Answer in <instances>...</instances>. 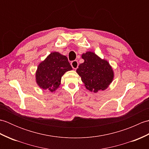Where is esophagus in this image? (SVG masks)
Masks as SVG:
<instances>
[{"label":"esophagus","mask_w":149,"mask_h":149,"mask_svg":"<svg viewBox=\"0 0 149 149\" xmlns=\"http://www.w3.org/2000/svg\"><path fill=\"white\" fill-rule=\"evenodd\" d=\"M71 66H72V68L74 69H77L78 68L79 66V63L77 61V60H74L71 62Z\"/></svg>","instance_id":"esophagus-1"}]
</instances>
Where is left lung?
<instances>
[{"label":"left lung","mask_w":149,"mask_h":149,"mask_svg":"<svg viewBox=\"0 0 149 149\" xmlns=\"http://www.w3.org/2000/svg\"><path fill=\"white\" fill-rule=\"evenodd\" d=\"M84 61L79 66L77 73L88 90L96 93L104 90L111 83L114 74L109 63L95 54L87 52L82 55Z\"/></svg>","instance_id":"8db88e82"}]
</instances>
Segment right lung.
Here are the masks:
<instances>
[{"mask_svg":"<svg viewBox=\"0 0 149 149\" xmlns=\"http://www.w3.org/2000/svg\"><path fill=\"white\" fill-rule=\"evenodd\" d=\"M72 68L68 58L57 52H54L38 65L36 73L38 85L43 90L51 92L55 91L61 84V77Z\"/></svg>","mask_w":149,"mask_h":149,"instance_id":"add662e5","label":"right lung"}]
</instances>
